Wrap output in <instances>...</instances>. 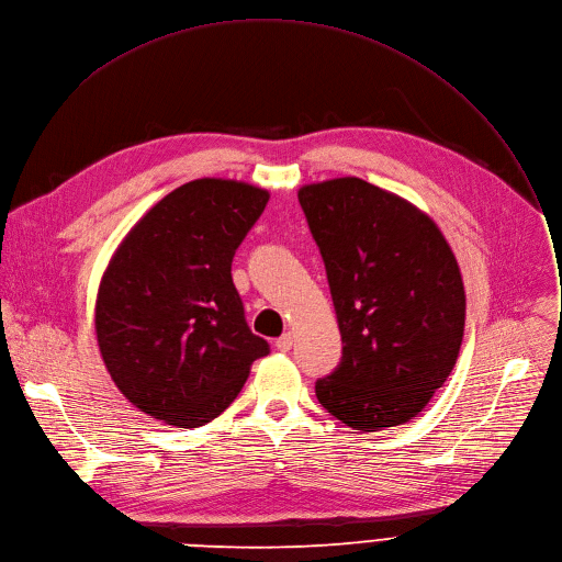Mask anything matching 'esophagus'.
<instances>
[{
  "instance_id": "obj_1",
  "label": "esophagus",
  "mask_w": 562,
  "mask_h": 562,
  "mask_svg": "<svg viewBox=\"0 0 562 562\" xmlns=\"http://www.w3.org/2000/svg\"><path fill=\"white\" fill-rule=\"evenodd\" d=\"M291 345H293V336H291V334H284V336H280V338L276 340V349H278V351H289Z\"/></svg>"
}]
</instances>
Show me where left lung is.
Returning <instances> with one entry per match:
<instances>
[{
    "label": "left lung",
    "instance_id": "obj_1",
    "mask_svg": "<svg viewBox=\"0 0 562 562\" xmlns=\"http://www.w3.org/2000/svg\"><path fill=\"white\" fill-rule=\"evenodd\" d=\"M297 201L342 338L316 396L353 430L405 424L443 385L462 345L467 295L454 255L428 215L363 179L304 186Z\"/></svg>",
    "mask_w": 562,
    "mask_h": 562
}]
</instances>
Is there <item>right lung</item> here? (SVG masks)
Masks as SVG:
<instances>
[{
    "label": "right lung",
    "instance_id": "1",
    "mask_svg": "<svg viewBox=\"0 0 562 562\" xmlns=\"http://www.w3.org/2000/svg\"><path fill=\"white\" fill-rule=\"evenodd\" d=\"M269 192L196 179L164 196L123 239L95 302V334L119 390L177 428L220 417L271 351L244 316L231 265Z\"/></svg>",
    "mask_w": 562,
    "mask_h": 562
}]
</instances>
